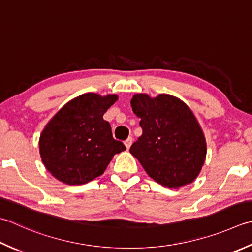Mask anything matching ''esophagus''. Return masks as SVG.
<instances>
[{
  "label": "esophagus",
  "mask_w": 252,
  "mask_h": 252,
  "mask_svg": "<svg viewBox=\"0 0 252 252\" xmlns=\"http://www.w3.org/2000/svg\"><path fill=\"white\" fill-rule=\"evenodd\" d=\"M132 142H133V139H132L131 136L127 137V139L125 141V145H126V147L127 150H129L130 147H131V145H132Z\"/></svg>",
  "instance_id": "34e87169"
}]
</instances>
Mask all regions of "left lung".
Returning a JSON list of instances; mask_svg holds the SVG:
<instances>
[{
    "label": "left lung",
    "mask_w": 252,
    "mask_h": 252,
    "mask_svg": "<svg viewBox=\"0 0 252 252\" xmlns=\"http://www.w3.org/2000/svg\"><path fill=\"white\" fill-rule=\"evenodd\" d=\"M133 112L140 118L142 135L130 153L146 174L167 188L193 182L206 158V140L194 113L179 98L135 94Z\"/></svg>",
    "instance_id": "obj_1"
}]
</instances>
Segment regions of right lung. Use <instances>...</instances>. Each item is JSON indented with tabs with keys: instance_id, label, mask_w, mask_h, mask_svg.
<instances>
[{
	"instance_id": "obj_1",
	"label": "right lung",
	"mask_w": 252,
	"mask_h": 252,
	"mask_svg": "<svg viewBox=\"0 0 252 252\" xmlns=\"http://www.w3.org/2000/svg\"><path fill=\"white\" fill-rule=\"evenodd\" d=\"M116 94L86 93L66 102L42 130L39 153L44 167L63 184L84 185L103 174L112 157L126 150L112 137L103 113Z\"/></svg>"
}]
</instances>
